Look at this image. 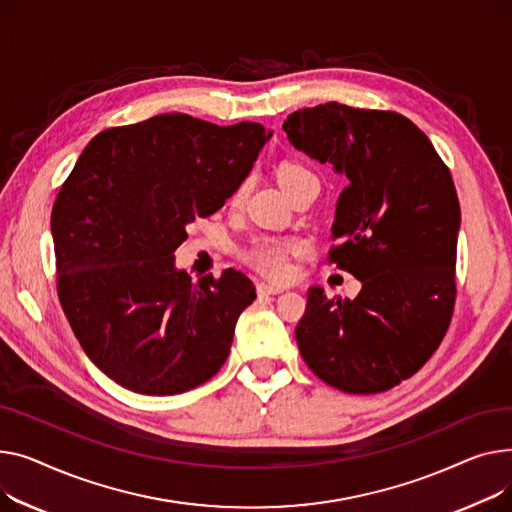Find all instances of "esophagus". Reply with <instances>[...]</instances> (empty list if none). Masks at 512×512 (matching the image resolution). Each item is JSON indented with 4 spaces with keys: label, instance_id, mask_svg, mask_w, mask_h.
<instances>
[{
    "label": "esophagus",
    "instance_id": "34e87169",
    "mask_svg": "<svg viewBox=\"0 0 512 512\" xmlns=\"http://www.w3.org/2000/svg\"><path fill=\"white\" fill-rule=\"evenodd\" d=\"M256 291H258V295H277V293H283L285 289H283V287H279V285L258 283V285H256Z\"/></svg>",
    "mask_w": 512,
    "mask_h": 512
}]
</instances>
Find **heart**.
<instances>
[{"label": "heart", "mask_w": 512, "mask_h": 512, "mask_svg": "<svg viewBox=\"0 0 512 512\" xmlns=\"http://www.w3.org/2000/svg\"><path fill=\"white\" fill-rule=\"evenodd\" d=\"M308 177H312V173L302 165L285 163L279 167V182L287 194L291 190H295ZM246 188H248L246 182L239 184V188L233 194V202L242 200V196L246 194ZM297 248H299V244L293 242V239H283V237H275V235H256L252 242L242 250V258L252 268H256L258 273H262L270 279H281L287 275L289 256Z\"/></svg>", "instance_id": "obj_1"}]
</instances>
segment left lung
<instances>
[{
	"mask_svg": "<svg viewBox=\"0 0 512 512\" xmlns=\"http://www.w3.org/2000/svg\"><path fill=\"white\" fill-rule=\"evenodd\" d=\"M283 130L293 148L349 179L328 260L362 283L355 299L310 289L295 328L299 353L343 393H382L428 362L453 316V177L428 136L395 111L324 103L291 113Z\"/></svg>",
	"mask_w": 512,
	"mask_h": 512,
	"instance_id": "obj_1",
	"label": "left lung"
}]
</instances>
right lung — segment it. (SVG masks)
Here are the masks:
<instances>
[{
  "mask_svg": "<svg viewBox=\"0 0 512 512\" xmlns=\"http://www.w3.org/2000/svg\"><path fill=\"white\" fill-rule=\"evenodd\" d=\"M273 136L186 113L109 128L86 144L57 194V295L84 353L140 395H179L213 378L254 299L239 270L192 283L173 252L186 225L217 213Z\"/></svg>",
  "mask_w": 512,
  "mask_h": 512,
  "instance_id": "1",
  "label": "right lung"
}]
</instances>
